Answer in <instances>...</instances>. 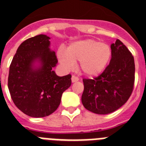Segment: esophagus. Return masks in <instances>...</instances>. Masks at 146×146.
Listing matches in <instances>:
<instances>
[{
	"label": "esophagus",
	"mask_w": 146,
	"mask_h": 146,
	"mask_svg": "<svg viewBox=\"0 0 146 146\" xmlns=\"http://www.w3.org/2000/svg\"><path fill=\"white\" fill-rule=\"evenodd\" d=\"M79 77H77V76H74V75H72V82H77V81H79Z\"/></svg>",
	"instance_id": "esophagus-1"
}]
</instances>
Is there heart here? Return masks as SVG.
Here are the masks:
<instances>
[{"mask_svg":"<svg viewBox=\"0 0 146 146\" xmlns=\"http://www.w3.org/2000/svg\"><path fill=\"white\" fill-rule=\"evenodd\" d=\"M60 63L67 70L75 66V61H80V66L84 73L96 75L105 69L111 56L110 47L93 40H80L71 44L66 50L59 49L57 53Z\"/></svg>","mask_w":146,"mask_h":146,"instance_id":"b5f03b06","label":"heart"}]
</instances>
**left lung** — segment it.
<instances>
[{
    "instance_id": "1",
    "label": "left lung",
    "mask_w": 146,
    "mask_h": 146,
    "mask_svg": "<svg viewBox=\"0 0 146 146\" xmlns=\"http://www.w3.org/2000/svg\"><path fill=\"white\" fill-rule=\"evenodd\" d=\"M111 58L99 76L83 79L82 103L98 114L115 111L127 101L135 82V61L131 52L117 39L111 45Z\"/></svg>"
}]
</instances>
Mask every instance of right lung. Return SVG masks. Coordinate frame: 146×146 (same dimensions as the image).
Returning <instances> with one entry per match:
<instances>
[{"instance_id":"obj_1","label":"right lung","mask_w":146,"mask_h":146,"mask_svg":"<svg viewBox=\"0 0 146 146\" xmlns=\"http://www.w3.org/2000/svg\"><path fill=\"white\" fill-rule=\"evenodd\" d=\"M50 38L39 35L24 41L9 67L8 88L20 111L31 117L49 116L58 109L61 96L72 84L71 74L58 77L52 70L58 59L49 48ZM40 64L35 67L34 64Z\"/></svg>"}]
</instances>
